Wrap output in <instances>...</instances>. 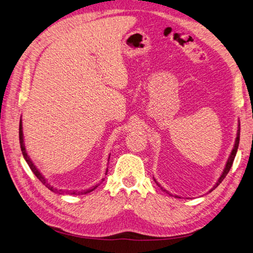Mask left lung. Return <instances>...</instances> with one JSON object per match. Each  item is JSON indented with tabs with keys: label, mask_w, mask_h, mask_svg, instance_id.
Returning <instances> with one entry per match:
<instances>
[{
	"label": "left lung",
	"mask_w": 253,
	"mask_h": 253,
	"mask_svg": "<svg viewBox=\"0 0 253 253\" xmlns=\"http://www.w3.org/2000/svg\"><path fill=\"white\" fill-rule=\"evenodd\" d=\"M240 131H241V127H240V124H239V129H237V136H236V139H235V143H234V148H233V150H232V152H231V154H230V156H229V158H228V162H227V164H226V167H225V169H224V171H223V174L220 175V177H219V179H218V181L215 183V186L213 187V189H215L219 183L224 180V178L226 177V175L228 174V172L230 171V169H231V167H232V164H233V160H234V157H235V155H236V152H237V148H239V143H240ZM155 180V179H154ZM155 182H156V185L158 186V187H160L163 189V187L159 185V183L155 180ZM213 189H211L209 192H211V191H213ZM164 191H166L165 189H163ZM166 192L168 193V194H170L169 192H168V191H166ZM175 197H179V196H175Z\"/></svg>",
	"instance_id": "left-lung-1"
}]
</instances>
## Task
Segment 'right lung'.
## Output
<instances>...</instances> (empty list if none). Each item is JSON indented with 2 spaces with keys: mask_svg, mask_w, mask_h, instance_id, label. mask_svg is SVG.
I'll return each mask as SVG.
<instances>
[{
  "mask_svg": "<svg viewBox=\"0 0 253 253\" xmlns=\"http://www.w3.org/2000/svg\"><path fill=\"white\" fill-rule=\"evenodd\" d=\"M19 137H20V145H21V151H22V154H23V156H24V159L26 160V163L28 164V166H29V168L30 169H32V171L35 173V175L37 176L38 178H39V180L43 183V185H45L46 186L50 191H53V192H62L63 193V191H61V190H57V189H53L49 183L46 181V179H45L44 177H43V175L39 172V170L37 169L36 168V166L33 164V162L32 160H30V158L28 157V155H27V153H26V150H25V145H24V139H23V131H22V120L20 121V126H19ZM109 159H110V157H109ZM108 173V170H106V172H105V174ZM103 180V179H102ZM98 186L96 185V186H94V187H91L90 189H87V190H83V191H70V192H68V191H66V192L68 193V194H72V195H78V194H86V193H89V192H91V191H94L96 188H97ZM61 193V194H62Z\"/></svg>",
  "mask_w": 253,
  "mask_h": 253,
  "instance_id": "right-lung-1",
  "label": "right lung"
}]
</instances>
